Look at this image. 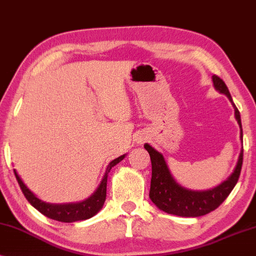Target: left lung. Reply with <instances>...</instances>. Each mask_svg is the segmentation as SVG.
<instances>
[{
  "mask_svg": "<svg viewBox=\"0 0 256 256\" xmlns=\"http://www.w3.org/2000/svg\"><path fill=\"white\" fill-rule=\"evenodd\" d=\"M214 88L220 94H226L234 108V116L240 126V139L242 140V125H241L240 112L233 103L232 96L224 82L214 74L212 76ZM144 148L151 156L152 178L150 188V199L160 210L178 216L196 218L208 214L218 208L224 199L230 196L232 190L236 185L241 172L244 160V150H241L238 162L232 174L214 188L207 190H193L176 182L170 171L168 164L162 153L151 145L145 144Z\"/></svg>",
  "mask_w": 256,
  "mask_h": 256,
  "instance_id": "1",
  "label": "left lung"
}]
</instances>
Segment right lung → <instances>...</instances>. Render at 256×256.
<instances>
[{"mask_svg":"<svg viewBox=\"0 0 256 256\" xmlns=\"http://www.w3.org/2000/svg\"><path fill=\"white\" fill-rule=\"evenodd\" d=\"M126 154H122L118 158L112 160L108 164L105 174L102 179L100 186L97 187V190L91 194L88 199L83 200L80 202H69V204H50L46 202L43 200H40L30 190L21 176H18V173L16 172V170H14L15 176L18 182V185L21 187L23 194L26 198V200L30 202V205L35 207V208L50 219L60 221V222H76V221L80 220H86L92 218L94 216L100 212L103 207L105 199H106V184H108V176L110 173V170L114 166L117 165L118 162H120L122 159L125 158Z\"/></svg>","mask_w":256,"mask_h":256,"instance_id":"1","label":"right lung"}]
</instances>
